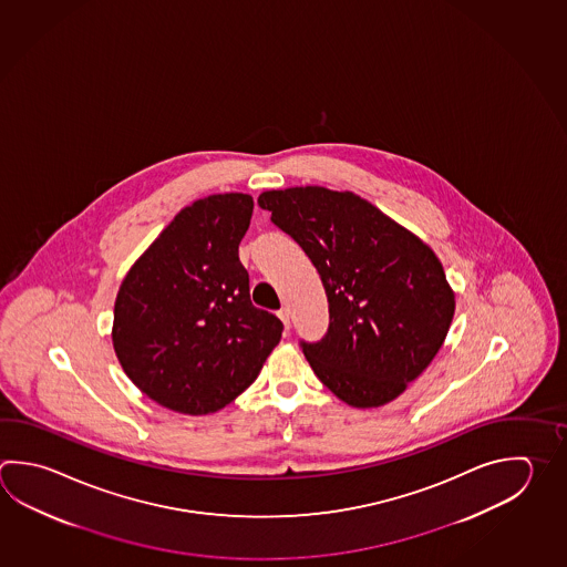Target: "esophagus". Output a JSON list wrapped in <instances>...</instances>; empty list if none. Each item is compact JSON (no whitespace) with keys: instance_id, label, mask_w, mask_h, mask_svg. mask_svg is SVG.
Returning <instances> with one entry per match:
<instances>
[{"instance_id":"1","label":"esophagus","mask_w":567,"mask_h":567,"mask_svg":"<svg viewBox=\"0 0 567 567\" xmlns=\"http://www.w3.org/2000/svg\"><path fill=\"white\" fill-rule=\"evenodd\" d=\"M278 319H280V321H282V324H285V329H287V331H289V329H290V312H289V309H287V307H285V309L278 310Z\"/></svg>"}]
</instances>
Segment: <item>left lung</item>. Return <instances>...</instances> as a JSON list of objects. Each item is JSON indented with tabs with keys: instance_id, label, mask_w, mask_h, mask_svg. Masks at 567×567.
<instances>
[{
	"instance_id": "obj_1",
	"label": "left lung",
	"mask_w": 567,
	"mask_h": 567,
	"mask_svg": "<svg viewBox=\"0 0 567 567\" xmlns=\"http://www.w3.org/2000/svg\"><path fill=\"white\" fill-rule=\"evenodd\" d=\"M258 204L321 275L329 331L300 347L322 385L359 409L396 399L453 321L455 295L435 252L353 193L297 186Z\"/></svg>"
}]
</instances>
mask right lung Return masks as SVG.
<instances>
[{"label": "right lung", "instance_id": "right-lung-1", "mask_svg": "<svg viewBox=\"0 0 567 567\" xmlns=\"http://www.w3.org/2000/svg\"><path fill=\"white\" fill-rule=\"evenodd\" d=\"M252 196L213 194L182 208L134 262L114 305L124 373L158 405L208 415L255 383L282 322L250 302L238 245Z\"/></svg>", "mask_w": 567, "mask_h": 567}]
</instances>
